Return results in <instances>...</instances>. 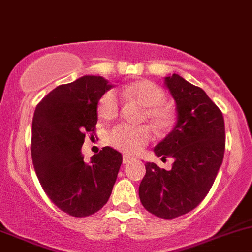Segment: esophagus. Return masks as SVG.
<instances>
[{"label": "esophagus", "mask_w": 252, "mask_h": 252, "mask_svg": "<svg viewBox=\"0 0 252 252\" xmlns=\"http://www.w3.org/2000/svg\"><path fill=\"white\" fill-rule=\"evenodd\" d=\"M133 158H131V156H128V155H124V158H123V162L124 163H129V162L131 161H133Z\"/></svg>", "instance_id": "obj_1"}]
</instances>
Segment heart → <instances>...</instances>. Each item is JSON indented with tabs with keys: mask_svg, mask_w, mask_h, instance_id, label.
Segmentation results:
<instances>
[{
	"mask_svg": "<svg viewBox=\"0 0 252 252\" xmlns=\"http://www.w3.org/2000/svg\"><path fill=\"white\" fill-rule=\"evenodd\" d=\"M121 94L134 99L145 107L144 119H148L158 131H167L174 124V112L163 103V89L151 80H137L121 89ZM120 110V101L115 91L109 90L98 101V114L105 120L114 119ZM151 139L147 126L118 125L109 132V142L127 154H137Z\"/></svg>",
	"mask_w": 252,
	"mask_h": 252,
	"instance_id": "heart-1",
	"label": "heart"
}]
</instances>
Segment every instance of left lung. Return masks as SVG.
<instances>
[{
    "instance_id": "1",
    "label": "left lung",
    "mask_w": 252,
    "mask_h": 252,
    "mask_svg": "<svg viewBox=\"0 0 252 252\" xmlns=\"http://www.w3.org/2000/svg\"><path fill=\"white\" fill-rule=\"evenodd\" d=\"M164 85L174 98L177 123L154 153L174 162L170 170L145 163L139 198L154 215L174 219L207 196L222 164L226 136L222 113L204 90L175 73L164 77Z\"/></svg>"
}]
</instances>
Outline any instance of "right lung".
Returning a JSON list of instances; mask_svg holds the SVG:
<instances>
[{"label":"right lung","mask_w":252,"mask_h":252,"mask_svg":"<svg viewBox=\"0 0 252 252\" xmlns=\"http://www.w3.org/2000/svg\"><path fill=\"white\" fill-rule=\"evenodd\" d=\"M113 88L99 75H84L50 91L37 104L32 120L31 155L40 185L62 212L93 215L108 202L123 155L104 147L84 162L86 133H94L97 104Z\"/></svg>","instance_id":"obj_1"}]
</instances>
